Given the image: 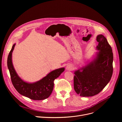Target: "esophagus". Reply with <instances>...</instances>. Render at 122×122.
Here are the masks:
<instances>
[{
    "label": "esophagus",
    "mask_w": 122,
    "mask_h": 122,
    "mask_svg": "<svg viewBox=\"0 0 122 122\" xmlns=\"http://www.w3.org/2000/svg\"><path fill=\"white\" fill-rule=\"evenodd\" d=\"M71 69H72V67L69 65H67L66 67V69H67V70L70 71V70H71Z\"/></svg>",
    "instance_id": "34e87169"
}]
</instances>
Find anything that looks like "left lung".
<instances>
[{"label":"left lung","mask_w":122,"mask_h":122,"mask_svg":"<svg viewBox=\"0 0 122 122\" xmlns=\"http://www.w3.org/2000/svg\"><path fill=\"white\" fill-rule=\"evenodd\" d=\"M97 51L94 59L74 72V88L81 97L100 93L110 81L113 73L112 49L103 35L97 37Z\"/></svg>","instance_id":"8db88e82"}]
</instances>
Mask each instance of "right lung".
I'll use <instances>...</instances> for the list:
<instances>
[{
    "label": "right lung",
    "instance_id": "right-lung-1",
    "mask_svg": "<svg viewBox=\"0 0 122 122\" xmlns=\"http://www.w3.org/2000/svg\"><path fill=\"white\" fill-rule=\"evenodd\" d=\"M15 44L12 47L7 59V65L11 80L15 89L21 95L33 100H41L48 98L54 89V80L64 71L65 68L56 69L41 80L29 83L23 80L16 73L12 62V53Z\"/></svg>",
    "mask_w": 122,
    "mask_h": 122
}]
</instances>
